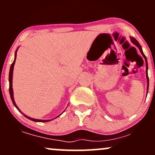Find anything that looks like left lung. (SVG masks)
Listing matches in <instances>:
<instances>
[{"instance_id": "left-lung-1", "label": "left lung", "mask_w": 155, "mask_h": 155, "mask_svg": "<svg viewBox=\"0 0 155 155\" xmlns=\"http://www.w3.org/2000/svg\"><path fill=\"white\" fill-rule=\"evenodd\" d=\"M130 41L131 42H132L133 44H134L140 50V52L141 53V54L143 55V57L145 59V61H146V68H147V71H146V76H147V92H148V90H149V77H148V72H147V71H148V63H147V57L145 56V54H143V50H142V48L140 47V45L139 44V43L138 42V41L136 40V38H134L133 37H130Z\"/></svg>"}]
</instances>
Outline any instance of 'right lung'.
Here are the masks:
<instances>
[{
    "mask_svg": "<svg viewBox=\"0 0 155 155\" xmlns=\"http://www.w3.org/2000/svg\"><path fill=\"white\" fill-rule=\"evenodd\" d=\"M19 48V47H18ZM17 50H18V49H17L15 51V60H14V62L12 63V65H11V67H10V70H9V75H8V81H9V93H10V96H11V99H12V103H13L14 106H15L16 108H17V110L20 112V113H22L23 115H24L25 117H26V118L29 119V120H31L32 121H34V122H49V121H51L50 120H37V119H33V118H31V117H28L27 115L25 114H23L22 111H20V109L18 108V106H17V104H16L15 101V99H14V94H13V88H12V77H13V71H14V65H15V60H16V58H17ZM60 116V114L59 115ZM58 116V117H59ZM56 117V118H57Z\"/></svg>",
    "mask_w": 155,
    "mask_h": 155,
    "instance_id": "right-lung-1",
    "label": "right lung"
}]
</instances>
